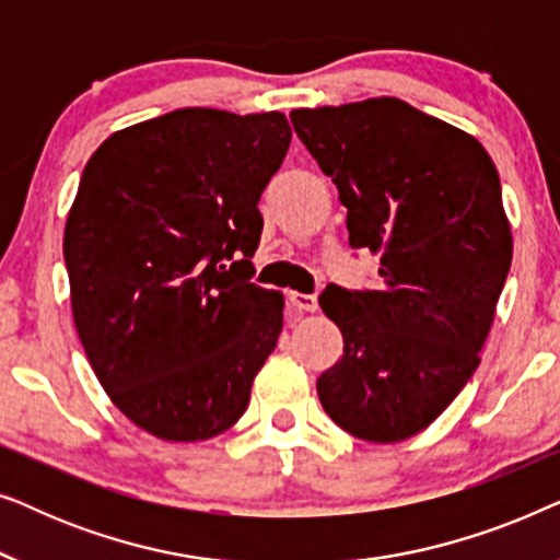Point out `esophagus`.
Listing matches in <instances>:
<instances>
[{"label":"esophagus","mask_w":560,"mask_h":560,"mask_svg":"<svg viewBox=\"0 0 560 560\" xmlns=\"http://www.w3.org/2000/svg\"><path fill=\"white\" fill-rule=\"evenodd\" d=\"M288 301L295 311L303 313H316L318 311V301L316 295H305V293H288Z\"/></svg>","instance_id":"1"}]
</instances>
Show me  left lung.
Listing matches in <instances>:
<instances>
[{
	"mask_svg": "<svg viewBox=\"0 0 560 560\" xmlns=\"http://www.w3.org/2000/svg\"><path fill=\"white\" fill-rule=\"evenodd\" d=\"M347 206L380 290L328 285L343 357L318 377L336 425L370 443L425 431L479 366L512 262L500 175L477 137L395 96L290 114Z\"/></svg>",
	"mask_w": 560,
	"mask_h": 560,
	"instance_id": "left-lung-1",
	"label": "left lung"
}]
</instances>
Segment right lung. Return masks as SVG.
I'll list each match as a JSON object with an SVG mask.
<instances>
[{
  "label": "right lung",
  "mask_w": 560,
  "mask_h": 560,
  "mask_svg": "<svg viewBox=\"0 0 560 560\" xmlns=\"http://www.w3.org/2000/svg\"><path fill=\"white\" fill-rule=\"evenodd\" d=\"M282 112L175 109L83 167L66 219L71 311L91 370L137 428L190 443L244 416L285 298L249 282L259 196L290 148Z\"/></svg>",
  "instance_id": "add662e5"
}]
</instances>
